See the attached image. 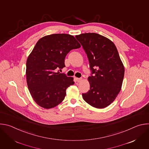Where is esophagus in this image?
<instances>
[{
	"instance_id": "34e87169",
	"label": "esophagus",
	"mask_w": 149,
	"mask_h": 149,
	"mask_svg": "<svg viewBox=\"0 0 149 149\" xmlns=\"http://www.w3.org/2000/svg\"><path fill=\"white\" fill-rule=\"evenodd\" d=\"M82 78H76V81L78 82H80L81 81H82Z\"/></svg>"
}]
</instances>
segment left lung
Masks as SVG:
<instances>
[{
	"instance_id": "left-lung-1",
	"label": "left lung",
	"mask_w": 149,
	"mask_h": 149,
	"mask_svg": "<svg viewBox=\"0 0 149 149\" xmlns=\"http://www.w3.org/2000/svg\"><path fill=\"white\" fill-rule=\"evenodd\" d=\"M75 38L87 55L92 72L88 78L90 90L82 94L83 99L95 108L104 109L114 101L122 86L124 67L118 51L111 40L98 33Z\"/></svg>"
}]
</instances>
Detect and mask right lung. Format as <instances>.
<instances>
[{
	"mask_svg": "<svg viewBox=\"0 0 149 149\" xmlns=\"http://www.w3.org/2000/svg\"><path fill=\"white\" fill-rule=\"evenodd\" d=\"M80 47L72 35L65 33L47 35L37 42L27 59L26 75L29 91L40 107L51 109L64 100L74 79L56 69L65 67L67 54Z\"/></svg>",
	"mask_w": 149,
	"mask_h": 149,
	"instance_id": "1",
	"label": "right lung"
}]
</instances>
